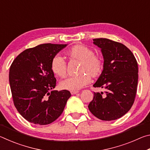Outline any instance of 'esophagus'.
<instances>
[{
	"label": "esophagus",
	"mask_w": 150,
	"mask_h": 150,
	"mask_svg": "<svg viewBox=\"0 0 150 150\" xmlns=\"http://www.w3.org/2000/svg\"><path fill=\"white\" fill-rule=\"evenodd\" d=\"M79 92L78 91H71V95H75V94H77V93H78Z\"/></svg>",
	"instance_id": "34e87169"
}]
</instances>
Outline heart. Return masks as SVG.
I'll use <instances>...</instances> for the list:
<instances>
[{
    "mask_svg": "<svg viewBox=\"0 0 150 150\" xmlns=\"http://www.w3.org/2000/svg\"><path fill=\"white\" fill-rule=\"evenodd\" d=\"M65 54L71 59L80 62L76 77L65 79L60 82L62 89L69 91L79 90L91 82V78H98L102 75L105 63L102 56L94 54V51L85 45H75L66 51ZM51 70L55 75L63 78L67 75V63L59 55L54 57L51 62Z\"/></svg>",
    "mask_w": 150,
    "mask_h": 150,
    "instance_id": "1",
    "label": "heart"
}]
</instances>
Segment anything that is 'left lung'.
Here are the masks:
<instances>
[{
	"label": "left lung",
	"instance_id": "8db88e82",
	"mask_svg": "<svg viewBox=\"0 0 150 150\" xmlns=\"http://www.w3.org/2000/svg\"><path fill=\"white\" fill-rule=\"evenodd\" d=\"M101 49L105 67L94 87L105 89L94 93L88 107L102 120L122 117L130 110L135 100L138 79V63L132 52L124 44L106 38L93 39Z\"/></svg>",
	"mask_w": 150,
	"mask_h": 150
}]
</instances>
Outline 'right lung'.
Here are the masks:
<instances>
[{"instance_id":"right-lung-1","label":"right lung","mask_w":150,"mask_h":150,"mask_svg":"<svg viewBox=\"0 0 150 150\" xmlns=\"http://www.w3.org/2000/svg\"><path fill=\"white\" fill-rule=\"evenodd\" d=\"M67 44H44L18 55L10 67L9 83L15 107L30 122L46 125L62 115L71 96L67 90L53 91L56 79L51 62Z\"/></svg>"}]
</instances>
